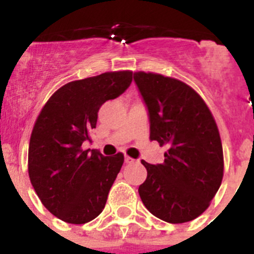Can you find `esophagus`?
Returning <instances> with one entry per match:
<instances>
[{
  "label": "esophagus",
  "instance_id": "obj_1",
  "mask_svg": "<svg viewBox=\"0 0 254 254\" xmlns=\"http://www.w3.org/2000/svg\"><path fill=\"white\" fill-rule=\"evenodd\" d=\"M125 161L127 164H132V163H134V161H136V160H134V159H132V158H129V156H126Z\"/></svg>",
  "mask_w": 254,
  "mask_h": 254
}]
</instances>
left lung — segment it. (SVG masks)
<instances>
[{
	"instance_id": "1",
	"label": "left lung",
	"mask_w": 254,
	"mask_h": 254,
	"mask_svg": "<svg viewBox=\"0 0 254 254\" xmlns=\"http://www.w3.org/2000/svg\"><path fill=\"white\" fill-rule=\"evenodd\" d=\"M133 78L149 111L150 138L168 147L163 164L141 161L147 177L138 193L154 216L187 223L207 210L223 181L219 128L205 100L186 82L143 71Z\"/></svg>"
}]
</instances>
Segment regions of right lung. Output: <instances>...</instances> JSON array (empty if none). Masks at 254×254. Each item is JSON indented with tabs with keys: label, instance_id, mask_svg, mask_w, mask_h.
I'll list each match as a JSON object with an SVG mask.
<instances>
[{
	"label": "right lung",
	"instance_id": "obj_1",
	"mask_svg": "<svg viewBox=\"0 0 254 254\" xmlns=\"http://www.w3.org/2000/svg\"><path fill=\"white\" fill-rule=\"evenodd\" d=\"M132 71H112L67 82L42 108L29 142L28 172L44 207L68 224H85L104 208L125 161L82 149L99 108L125 93Z\"/></svg>",
	"mask_w": 254,
	"mask_h": 254
}]
</instances>
